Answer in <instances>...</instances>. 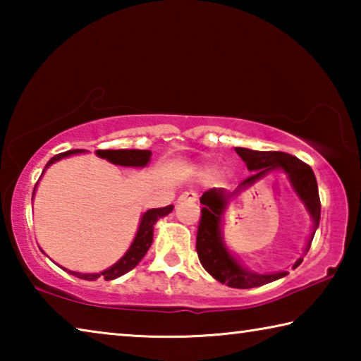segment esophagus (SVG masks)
I'll list each match as a JSON object with an SVG mask.
<instances>
[{
    "instance_id": "esophagus-1",
    "label": "esophagus",
    "mask_w": 361,
    "mask_h": 361,
    "mask_svg": "<svg viewBox=\"0 0 361 361\" xmlns=\"http://www.w3.org/2000/svg\"><path fill=\"white\" fill-rule=\"evenodd\" d=\"M199 199V195L195 191H186L180 195V202H195Z\"/></svg>"
}]
</instances>
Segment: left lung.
I'll return each instance as SVG.
<instances>
[{
	"label": "left lung",
	"mask_w": 361,
	"mask_h": 361,
	"mask_svg": "<svg viewBox=\"0 0 361 361\" xmlns=\"http://www.w3.org/2000/svg\"><path fill=\"white\" fill-rule=\"evenodd\" d=\"M235 152L242 157V161L247 164V169L253 172L252 176L243 180L239 188L234 192H226L224 188H212L205 191L200 197L202 204V216L199 221L197 229V242H195V250H197L199 261L204 266L207 272L218 282L231 286V288H255L266 283H271L274 280L285 277L288 271H279L274 274H256L243 267L237 261L232 253L224 245L223 234H221V223L224 216V210L228 209V202L232 195L239 194L242 189L255 185L256 181L261 180L266 173L272 170H282L288 175L293 189L298 194V197L302 200L305 209L310 213L314 219V231L309 237L307 252L310 242L314 239L315 229L319 228L320 223V197H319V186H317L315 175L307 164L299 161L296 156L286 154L280 151H253L247 148H235ZM302 262V258L293 264V269L298 267Z\"/></svg>",
	"instance_id": "8db88e82"
}]
</instances>
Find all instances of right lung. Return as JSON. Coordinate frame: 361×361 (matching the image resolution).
Wrapping results in <instances>:
<instances>
[{
  "mask_svg": "<svg viewBox=\"0 0 361 361\" xmlns=\"http://www.w3.org/2000/svg\"><path fill=\"white\" fill-rule=\"evenodd\" d=\"M79 152H84V151L70 149V151L60 152V154L54 156L51 161L46 164L44 170L47 167H51L54 162L60 161V159L68 157L73 154H79ZM95 154L100 156L102 159H106V161H109L111 164H116V166H122V167H145L148 166L151 159V151L148 149H99L95 151ZM44 170H42V173H44ZM33 197H35V191L32 195V200ZM172 210H173V205H167V207H162V209H151L148 212H145L132 245L124 253V256H122L118 262H114L111 267H108L103 272H97V274H81L75 271H68V272L71 276L82 280H97L99 277H103L105 280H114L121 276H124V274L132 271V269L143 259V256L149 250L152 243V231H154V224L157 223V219L162 216H167Z\"/></svg>",
  "mask_w": 361,
  "mask_h": 361,
  "instance_id": "add662e5",
  "label": "right lung"
}]
</instances>
